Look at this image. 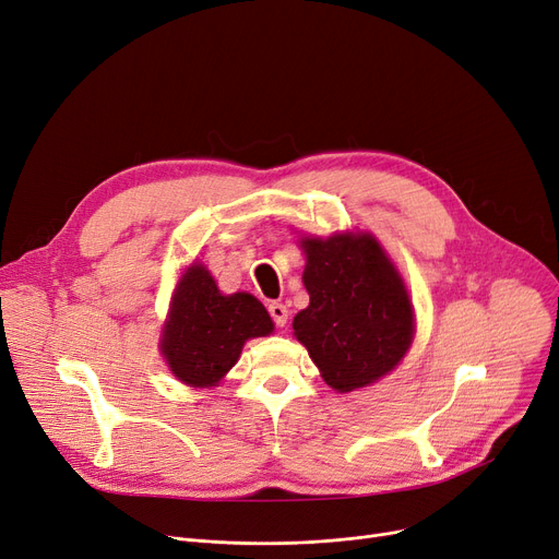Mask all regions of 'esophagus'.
Returning a JSON list of instances; mask_svg holds the SVG:
<instances>
[{"instance_id": "1", "label": "esophagus", "mask_w": 559, "mask_h": 559, "mask_svg": "<svg viewBox=\"0 0 559 559\" xmlns=\"http://www.w3.org/2000/svg\"><path fill=\"white\" fill-rule=\"evenodd\" d=\"M270 314H272L276 326L283 329V326L287 324V308H285L283 304H272V306H270Z\"/></svg>"}]
</instances>
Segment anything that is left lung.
<instances>
[{
    "mask_svg": "<svg viewBox=\"0 0 559 559\" xmlns=\"http://www.w3.org/2000/svg\"><path fill=\"white\" fill-rule=\"evenodd\" d=\"M310 306L292 329L321 378L354 392L390 373L415 337V310L394 262L371 233L304 238Z\"/></svg>",
    "mask_w": 559,
    "mask_h": 559,
    "instance_id": "left-lung-1",
    "label": "left lung"
}]
</instances>
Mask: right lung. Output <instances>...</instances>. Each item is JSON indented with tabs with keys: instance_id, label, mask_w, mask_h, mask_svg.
<instances>
[{
	"instance_id": "obj_1",
	"label": "right lung",
	"mask_w": 559,
	"mask_h": 559,
	"mask_svg": "<svg viewBox=\"0 0 559 559\" xmlns=\"http://www.w3.org/2000/svg\"><path fill=\"white\" fill-rule=\"evenodd\" d=\"M272 331L274 321L255 297H224L211 272L194 262L174 289L160 354L181 383L213 388L238 362L247 340Z\"/></svg>"
}]
</instances>
